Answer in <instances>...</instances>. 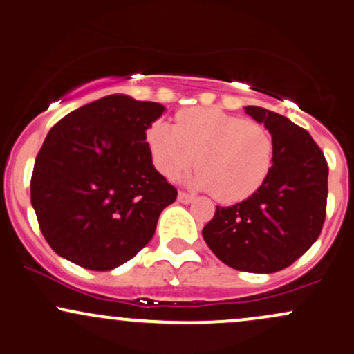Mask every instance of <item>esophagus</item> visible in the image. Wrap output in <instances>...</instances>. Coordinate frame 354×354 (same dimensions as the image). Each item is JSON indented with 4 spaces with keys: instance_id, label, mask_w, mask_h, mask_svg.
<instances>
[{
    "instance_id": "obj_1",
    "label": "esophagus",
    "mask_w": 354,
    "mask_h": 354,
    "mask_svg": "<svg viewBox=\"0 0 354 354\" xmlns=\"http://www.w3.org/2000/svg\"><path fill=\"white\" fill-rule=\"evenodd\" d=\"M177 198H178V202H182V204H190V202L194 201V197L187 192H178Z\"/></svg>"
}]
</instances>
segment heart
<instances>
[{
	"mask_svg": "<svg viewBox=\"0 0 354 354\" xmlns=\"http://www.w3.org/2000/svg\"><path fill=\"white\" fill-rule=\"evenodd\" d=\"M145 142L153 165L167 178H178L194 165L192 184L212 190L221 202H237L263 185L272 162L268 130L219 109H189L176 125L153 122Z\"/></svg>",
	"mask_w": 354,
	"mask_h": 354,
	"instance_id": "obj_1",
	"label": "heart"
}]
</instances>
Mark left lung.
<instances>
[{
    "mask_svg": "<svg viewBox=\"0 0 354 354\" xmlns=\"http://www.w3.org/2000/svg\"><path fill=\"white\" fill-rule=\"evenodd\" d=\"M272 135V167L259 189L217 207L202 229L210 251L237 271L271 274L315 244L326 217L328 164L304 129L263 106H244Z\"/></svg>",
    "mask_w": 354,
    "mask_h": 354,
    "instance_id": "obj_1",
    "label": "left lung"
}]
</instances>
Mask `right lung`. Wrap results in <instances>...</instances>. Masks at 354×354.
<instances>
[{"label":"right lung","mask_w":354,"mask_h":354,"mask_svg":"<svg viewBox=\"0 0 354 354\" xmlns=\"http://www.w3.org/2000/svg\"><path fill=\"white\" fill-rule=\"evenodd\" d=\"M165 106L115 93L63 117L31 176V205L58 256L91 271L118 268L144 249L177 189L152 164L147 129Z\"/></svg>","instance_id":"add662e5"}]
</instances>
